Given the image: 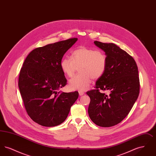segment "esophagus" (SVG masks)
<instances>
[{"instance_id":"1","label":"esophagus","mask_w":156,"mask_h":156,"mask_svg":"<svg viewBox=\"0 0 156 156\" xmlns=\"http://www.w3.org/2000/svg\"><path fill=\"white\" fill-rule=\"evenodd\" d=\"M78 92H79V95H80V96H82V95H83L85 94V93H84L83 91H82V90H79Z\"/></svg>"}]
</instances>
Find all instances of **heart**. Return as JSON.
<instances>
[{
	"label": "heart",
	"instance_id": "obj_1",
	"mask_svg": "<svg viewBox=\"0 0 156 156\" xmlns=\"http://www.w3.org/2000/svg\"><path fill=\"white\" fill-rule=\"evenodd\" d=\"M106 64V56L102 51L82 46L73 52L71 58L61 59L60 67L68 77L73 76L79 68L80 74L69 81L68 86L71 90H85L89 88L92 78L98 80L103 75Z\"/></svg>",
	"mask_w": 156,
	"mask_h": 156
}]
</instances>
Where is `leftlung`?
Listing matches in <instances>:
<instances>
[{
	"mask_svg": "<svg viewBox=\"0 0 156 156\" xmlns=\"http://www.w3.org/2000/svg\"><path fill=\"white\" fill-rule=\"evenodd\" d=\"M94 44L105 52L107 64L95 89L87 92L90 99L88 112L98 126L111 127L126 118L139 97L138 68L133 58L118 45L98 41ZM100 90L109 91V95Z\"/></svg>",
	"mask_w": 156,
	"mask_h": 156,
	"instance_id": "8db88e82",
	"label": "left lung"
}]
</instances>
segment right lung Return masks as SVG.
Segmentation results:
<instances>
[{
	"label": "right lung",
	"mask_w": 156,
	"mask_h": 156,
	"mask_svg": "<svg viewBox=\"0 0 156 156\" xmlns=\"http://www.w3.org/2000/svg\"><path fill=\"white\" fill-rule=\"evenodd\" d=\"M77 38L46 45L31 51L21 68L19 88L30 118L38 124L53 127L67 119L78 92H60L67 84L60 62Z\"/></svg>",
	"instance_id": "right-lung-1"
}]
</instances>
